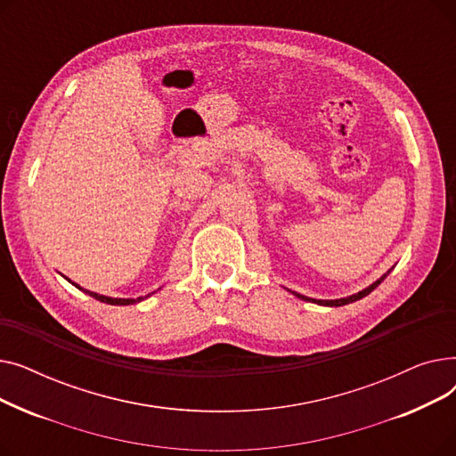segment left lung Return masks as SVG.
Returning <instances> with one entry per match:
<instances>
[{"label":"left lung","mask_w":456,"mask_h":456,"mask_svg":"<svg viewBox=\"0 0 456 456\" xmlns=\"http://www.w3.org/2000/svg\"><path fill=\"white\" fill-rule=\"evenodd\" d=\"M390 273V272H388ZM388 273H385L382 275L379 281H375L371 286H368L366 290H362V292H358V294H354V296H349V297H344V299H332V301H323V299H308V297H305V296H299V294H296L297 297H301V299H305V301H313V303H318V305H325V306H342V305H347V303H353V301H358V299H362V297H366L370 292H373L377 286L387 279V275Z\"/></svg>","instance_id":"1"}]
</instances>
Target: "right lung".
Wrapping results in <instances>:
<instances>
[{
	"label": "right lung",
	"mask_w": 456,
	"mask_h": 456,
	"mask_svg": "<svg viewBox=\"0 0 456 456\" xmlns=\"http://www.w3.org/2000/svg\"><path fill=\"white\" fill-rule=\"evenodd\" d=\"M76 284V282H74ZM77 286V284H76ZM79 289V286H77ZM79 290H83L85 294H88V296H92L94 299H98V301H102V303H107V305H133V303H138V301H142L143 297H136V299H118V297H107V296H100V294H94V292H90V290H85V289H79Z\"/></svg>",
	"instance_id": "1"
}]
</instances>
